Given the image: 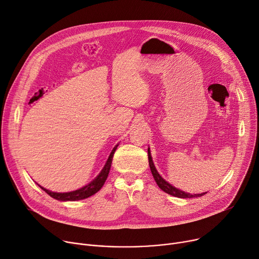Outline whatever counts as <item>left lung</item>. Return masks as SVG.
<instances>
[{"instance_id":"8db88e82","label":"left lung","mask_w":259,"mask_h":259,"mask_svg":"<svg viewBox=\"0 0 259 259\" xmlns=\"http://www.w3.org/2000/svg\"><path fill=\"white\" fill-rule=\"evenodd\" d=\"M148 155H149V164H150V168H151V171H152V175L157 183V185L159 186V188L161 190H163L164 192H166L172 196H176V197H180V198H192V197H199V196H202L204 195V193H201V194H190V193H186L184 191H181L179 189H177V188H175L174 186H171L170 184H168L165 180H163L162 177L158 174V171L156 170V167L154 165L153 163V160H152V157H151V153H150V149H148Z\"/></svg>"}]
</instances>
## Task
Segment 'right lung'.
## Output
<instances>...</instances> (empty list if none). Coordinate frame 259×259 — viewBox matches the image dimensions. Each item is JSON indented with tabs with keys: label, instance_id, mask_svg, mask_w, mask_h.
Returning a JSON list of instances; mask_svg holds the SVG:
<instances>
[{
	"label": "right lung",
	"instance_id": "right-lung-1",
	"mask_svg": "<svg viewBox=\"0 0 259 259\" xmlns=\"http://www.w3.org/2000/svg\"><path fill=\"white\" fill-rule=\"evenodd\" d=\"M117 146H115L108 159H107V162L104 165L103 169L101 170V172L99 174V176L92 181L90 184H88L87 186L80 188V189L78 190H75V191H72V192H67V193H57V192H52L50 190H46L45 188H42V190H44L46 193H48L49 195H51L53 198L55 199H58V200H62V201H74V200H80V199H84V198H88L92 195H94L95 193H97L102 186L104 185L107 177H108V174H109V170H110V166H111V162H112V157H113V154L116 150Z\"/></svg>",
	"mask_w": 259,
	"mask_h": 259
}]
</instances>
